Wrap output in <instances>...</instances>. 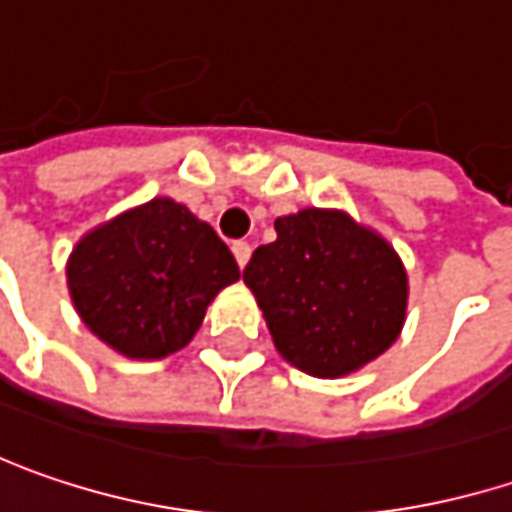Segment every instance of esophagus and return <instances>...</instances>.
Returning <instances> with one entry per match:
<instances>
[{"label":"esophagus","mask_w":512,"mask_h":512,"mask_svg":"<svg viewBox=\"0 0 512 512\" xmlns=\"http://www.w3.org/2000/svg\"><path fill=\"white\" fill-rule=\"evenodd\" d=\"M231 252L237 257V263H240V269L249 263V257H252V246L246 243V240H237V243H231Z\"/></svg>","instance_id":"34e87169"}]
</instances>
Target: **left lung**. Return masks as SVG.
I'll return each mask as SVG.
<instances>
[{
  "mask_svg": "<svg viewBox=\"0 0 512 512\" xmlns=\"http://www.w3.org/2000/svg\"><path fill=\"white\" fill-rule=\"evenodd\" d=\"M243 281L278 353L298 371L336 379L397 342L408 304L403 260L345 211L304 208L275 220Z\"/></svg>",
  "mask_w": 512,
  "mask_h": 512,
  "instance_id": "obj_1",
  "label": "left lung"
}]
</instances>
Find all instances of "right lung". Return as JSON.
Listing matches in <instances>:
<instances>
[{
	"instance_id": "1",
	"label": "right lung",
	"mask_w": 512,
	"mask_h": 512,
	"mask_svg": "<svg viewBox=\"0 0 512 512\" xmlns=\"http://www.w3.org/2000/svg\"><path fill=\"white\" fill-rule=\"evenodd\" d=\"M237 278L217 231L167 196L92 228L66 263L77 316L130 359L182 350L214 295Z\"/></svg>"
}]
</instances>
